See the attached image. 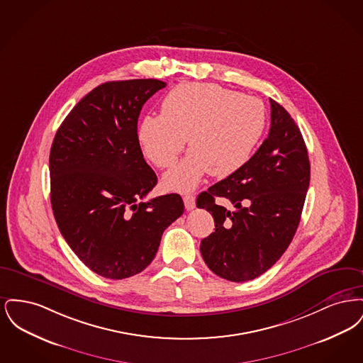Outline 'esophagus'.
Masks as SVG:
<instances>
[{
  "instance_id": "34e87169",
  "label": "esophagus",
  "mask_w": 363,
  "mask_h": 363,
  "mask_svg": "<svg viewBox=\"0 0 363 363\" xmlns=\"http://www.w3.org/2000/svg\"><path fill=\"white\" fill-rule=\"evenodd\" d=\"M184 203H185V208L188 211L196 207V199H194V196L191 193H185L184 194Z\"/></svg>"
}]
</instances>
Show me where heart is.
<instances>
[{"instance_id": "heart-1", "label": "heart", "mask_w": 363, "mask_h": 363, "mask_svg": "<svg viewBox=\"0 0 363 363\" xmlns=\"http://www.w3.org/2000/svg\"><path fill=\"white\" fill-rule=\"evenodd\" d=\"M162 114L145 116L138 125V141L159 169L173 166L184 151L189 154L164 182L172 189L196 186L209 172L225 177L250 159L267 128V110L259 98L206 83H181L163 98Z\"/></svg>"}]
</instances>
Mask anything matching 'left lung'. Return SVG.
<instances>
[{
  "label": "left lung",
  "mask_w": 363,
  "mask_h": 363,
  "mask_svg": "<svg viewBox=\"0 0 363 363\" xmlns=\"http://www.w3.org/2000/svg\"><path fill=\"white\" fill-rule=\"evenodd\" d=\"M271 102V129L240 170L199 194L215 231L201 241L208 268L230 281L253 280L267 272L291 243L311 182V163L302 133L287 110ZM225 199L228 208L216 205Z\"/></svg>",
  "instance_id": "left-lung-1"
}]
</instances>
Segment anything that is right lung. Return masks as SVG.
Wrapping results in <instances>:
<instances>
[{"instance_id": "right-lung-1", "label": "right lung", "mask_w": 363, "mask_h": 363, "mask_svg": "<svg viewBox=\"0 0 363 363\" xmlns=\"http://www.w3.org/2000/svg\"><path fill=\"white\" fill-rule=\"evenodd\" d=\"M166 83L108 82L94 88L58 128L50 150V200L74 255L101 277L145 269L163 231L184 213L179 194L145 201L157 182L138 136L143 104Z\"/></svg>"}]
</instances>
